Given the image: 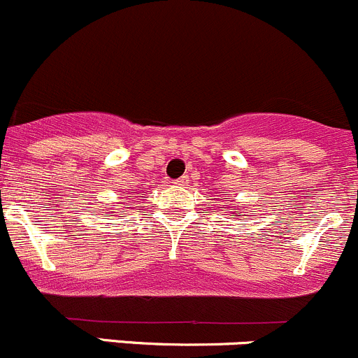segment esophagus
Returning <instances> with one entry per match:
<instances>
[{"instance_id": "obj_1", "label": "esophagus", "mask_w": 358, "mask_h": 358, "mask_svg": "<svg viewBox=\"0 0 358 358\" xmlns=\"http://www.w3.org/2000/svg\"><path fill=\"white\" fill-rule=\"evenodd\" d=\"M176 184H178V186H186V184H187V176H182V178L176 180Z\"/></svg>"}]
</instances>
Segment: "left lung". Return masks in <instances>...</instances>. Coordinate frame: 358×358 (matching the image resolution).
I'll return each mask as SVG.
<instances>
[{"instance_id": "1", "label": "left lung", "mask_w": 358, "mask_h": 358, "mask_svg": "<svg viewBox=\"0 0 358 358\" xmlns=\"http://www.w3.org/2000/svg\"><path fill=\"white\" fill-rule=\"evenodd\" d=\"M234 210H236V208H234Z\"/></svg>"}]
</instances>
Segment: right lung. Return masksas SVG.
I'll return each instance as SVG.
<instances>
[{
	"label": "right lung",
	"instance_id": "right-lung-1",
	"mask_svg": "<svg viewBox=\"0 0 358 358\" xmlns=\"http://www.w3.org/2000/svg\"><path fill=\"white\" fill-rule=\"evenodd\" d=\"M131 193H132V191H131Z\"/></svg>",
	"mask_w": 358,
	"mask_h": 358
}]
</instances>
